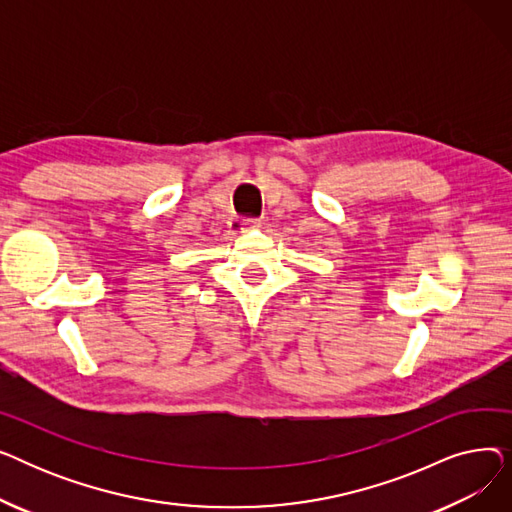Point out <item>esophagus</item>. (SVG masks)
<instances>
[{
    "label": "esophagus",
    "mask_w": 512,
    "mask_h": 512,
    "mask_svg": "<svg viewBox=\"0 0 512 512\" xmlns=\"http://www.w3.org/2000/svg\"><path fill=\"white\" fill-rule=\"evenodd\" d=\"M253 224V220L251 218H236L230 226L234 228V230H245L247 226H251Z\"/></svg>",
    "instance_id": "esophagus-1"
}]
</instances>
